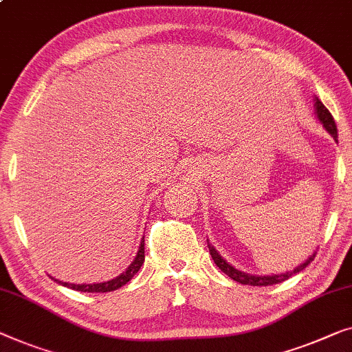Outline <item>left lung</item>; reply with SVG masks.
Returning a JSON list of instances; mask_svg holds the SVG:
<instances>
[{
	"instance_id": "8db88e82",
	"label": "left lung",
	"mask_w": 352,
	"mask_h": 352,
	"mask_svg": "<svg viewBox=\"0 0 352 352\" xmlns=\"http://www.w3.org/2000/svg\"><path fill=\"white\" fill-rule=\"evenodd\" d=\"M314 106H316V116H318V119L320 124L325 130L329 131V135L332 136L335 141H338V130H337V125H335V120L332 114L329 113V109L325 108L322 104V101L319 98H314ZM208 248H210V254L212 257L214 263L217 265L219 270L227 274V276H230L233 281H236L239 284H248V286H272V284H278V283H283L289 279L292 274L302 272L303 268L308 267V263H311L316 257V252L313 254L311 257L307 258V262H303L302 265H298L297 268H294L292 272H286V273H279V274H272V276H256V274H249V273H244V272H239L235 267H232L230 263L227 261H223L221 257V254H219L214 246H211L210 241H208Z\"/></svg>"
}]
</instances>
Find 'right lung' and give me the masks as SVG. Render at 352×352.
Masks as SVG:
<instances>
[{"mask_svg":"<svg viewBox=\"0 0 352 352\" xmlns=\"http://www.w3.org/2000/svg\"><path fill=\"white\" fill-rule=\"evenodd\" d=\"M142 263H144V238L141 239L138 254H136L135 261L130 263V267L126 268L124 273H120L117 278L111 279V281L96 283V284H69V283L58 281V279H55V278H52V279H54V281H57L58 284H62V286H65V287L80 290V292H113V290H117L119 287L125 286V284L129 283L130 279L140 272Z\"/></svg>","mask_w":352,"mask_h":352,"instance_id":"obj_1","label":"right lung"}]
</instances>
